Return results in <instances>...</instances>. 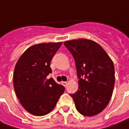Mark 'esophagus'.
Instances as JSON below:
<instances>
[{"mask_svg": "<svg viewBox=\"0 0 129 129\" xmlns=\"http://www.w3.org/2000/svg\"><path fill=\"white\" fill-rule=\"evenodd\" d=\"M61 84H62L65 87H67V84H68V83H67L66 81H62V82H61Z\"/></svg>", "mask_w": 129, "mask_h": 129, "instance_id": "34e87169", "label": "esophagus"}]
</instances>
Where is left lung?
Returning <instances> with one entry per match:
<instances>
[{"label": "left lung", "mask_w": 129, "mask_h": 129, "mask_svg": "<svg viewBox=\"0 0 129 129\" xmlns=\"http://www.w3.org/2000/svg\"><path fill=\"white\" fill-rule=\"evenodd\" d=\"M75 60L79 89L71 94L81 115H98L108 105L115 84L114 65L98 43L80 39L63 42Z\"/></svg>", "instance_id": "1"}]
</instances>
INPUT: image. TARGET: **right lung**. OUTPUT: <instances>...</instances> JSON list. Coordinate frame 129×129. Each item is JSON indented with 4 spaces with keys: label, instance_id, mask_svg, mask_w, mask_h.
<instances>
[{
    "label": "right lung",
    "instance_id": "1",
    "mask_svg": "<svg viewBox=\"0 0 129 129\" xmlns=\"http://www.w3.org/2000/svg\"><path fill=\"white\" fill-rule=\"evenodd\" d=\"M62 42L36 44L26 49L15 66L14 87L23 108L36 116L47 115L55 107L65 88L47 76L50 61Z\"/></svg>",
    "mask_w": 129,
    "mask_h": 129
}]
</instances>
